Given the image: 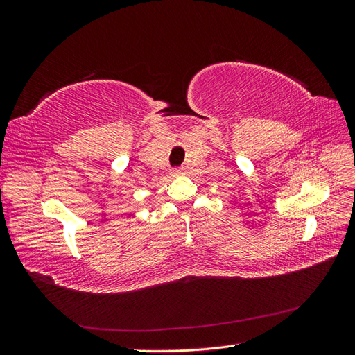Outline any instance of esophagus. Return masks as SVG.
I'll list each match as a JSON object with an SVG mask.
<instances>
[{"label": "esophagus", "instance_id": "1", "mask_svg": "<svg viewBox=\"0 0 355 355\" xmlns=\"http://www.w3.org/2000/svg\"><path fill=\"white\" fill-rule=\"evenodd\" d=\"M171 173H173V176H180L185 173V168H173L171 170Z\"/></svg>", "mask_w": 355, "mask_h": 355}]
</instances>
